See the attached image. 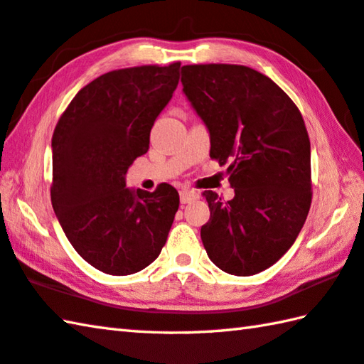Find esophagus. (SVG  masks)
Instances as JSON below:
<instances>
[{
  "mask_svg": "<svg viewBox=\"0 0 364 364\" xmlns=\"http://www.w3.org/2000/svg\"><path fill=\"white\" fill-rule=\"evenodd\" d=\"M198 196H200V195H198L196 191H193V190H182L181 191V203L182 204L191 203V201H195Z\"/></svg>",
  "mask_w": 364,
  "mask_h": 364,
  "instance_id": "1",
  "label": "esophagus"
}]
</instances>
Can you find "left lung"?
<instances>
[{"label":"left lung","instance_id":"8db88e82","mask_svg":"<svg viewBox=\"0 0 364 364\" xmlns=\"http://www.w3.org/2000/svg\"><path fill=\"white\" fill-rule=\"evenodd\" d=\"M183 93L228 166L235 198L204 191L210 218L201 239L210 262L232 276L272 266L296 241L312 201L311 142L282 88L241 65L182 66Z\"/></svg>","mask_w":364,"mask_h":364}]
</instances>
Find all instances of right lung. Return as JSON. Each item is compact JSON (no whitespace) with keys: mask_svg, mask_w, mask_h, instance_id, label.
Instances as JSON below:
<instances>
[{"mask_svg":"<svg viewBox=\"0 0 364 364\" xmlns=\"http://www.w3.org/2000/svg\"><path fill=\"white\" fill-rule=\"evenodd\" d=\"M181 63L100 75L75 95L52 138V205L68 241L111 276L139 272L160 255L179 193L127 188L133 161L179 84Z\"/></svg>","mask_w":364,"mask_h":364,"instance_id":"1","label":"right lung"}]
</instances>
